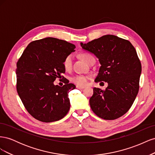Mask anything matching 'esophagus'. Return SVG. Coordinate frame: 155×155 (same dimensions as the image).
Masks as SVG:
<instances>
[{
  "instance_id": "obj_1",
  "label": "esophagus",
  "mask_w": 155,
  "mask_h": 155,
  "mask_svg": "<svg viewBox=\"0 0 155 155\" xmlns=\"http://www.w3.org/2000/svg\"><path fill=\"white\" fill-rule=\"evenodd\" d=\"M76 88H77L78 89H83V88H85V87H83V86H79V85H77V86H76Z\"/></svg>"
}]
</instances>
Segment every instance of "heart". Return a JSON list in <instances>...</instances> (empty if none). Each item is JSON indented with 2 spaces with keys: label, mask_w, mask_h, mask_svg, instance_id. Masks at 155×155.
I'll return each instance as SVG.
<instances>
[{
  "label": "heart",
  "mask_w": 155,
  "mask_h": 155,
  "mask_svg": "<svg viewBox=\"0 0 155 155\" xmlns=\"http://www.w3.org/2000/svg\"><path fill=\"white\" fill-rule=\"evenodd\" d=\"M92 57V55L88 54H83L81 55V59L87 64L88 63L89 60H90V59ZM72 55H69L64 59L63 61V66L65 69L67 70H68L72 67ZM90 78H91V76H88V75H83V74L76 75V76H74L72 78V81L78 85L85 86V85H87L88 79Z\"/></svg>",
  "instance_id": "obj_1"
}]
</instances>
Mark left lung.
Instances as JSON below:
<instances>
[{
    "label": "left lung",
    "instance_id": "1",
    "mask_svg": "<svg viewBox=\"0 0 155 155\" xmlns=\"http://www.w3.org/2000/svg\"><path fill=\"white\" fill-rule=\"evenodd\" d=\"M81 46L94 54L101 64L94 81L108 83L104 91L93 88L89 100L91 109L102 119L120 118L129 110L138 92L142 65L137 51L129 41L113 35Z\"/></svg>",
    "mask_w": 155,
    "mask_h": 155
}]
</instances>
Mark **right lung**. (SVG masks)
I'll return each mask as SVG.
<instances>
[{
    "label": "right lung",
    "instance_id": "right-lung-1",
    "mask_svg": "<svg viewBox=\"0 0 155 155\" xmlns=\"http://www.w3.org/2000/svg\"><path fill=\"white\" fill-rule=\"evenodd\" d=\"M76 46L54 38L32 41L17 63V91L27 111L37 120L49 123L67 115L68 92L76 86L64 80L62 87L54 81L65 72L63 61Z\"/></svg>",
    "mask_w": 155,
    "mask_h": 155
}]
</instances>
